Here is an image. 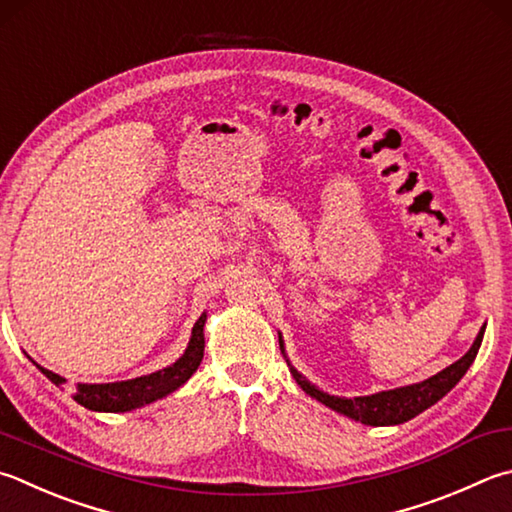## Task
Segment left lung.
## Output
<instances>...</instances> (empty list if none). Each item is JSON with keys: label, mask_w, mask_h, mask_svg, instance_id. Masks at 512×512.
Masks as SVG:
<instances>
[{"label": "left lung", "mask_w": 512, "mask_h": 512, "mask_svg": "<svg viewBox=\"0 0 512 512\" xmlns=\"http://www.w3.org/2000/svg\"><path fill=\"white\" fill-rule=\"evenodd\" d=\"M484 330H486V325L479 330L477 339H475V343H472L470 350L461 356L459 361L448 365L446 370L437 372L435 376H430V379L421 381V383H412V385H406V388H397V390L376 392V394H370V397H354V399L334 397V394L318 390L316 385L307 381L305 376L298 372L289 361H287V365H289V372H292L296 383L305 390V394H310V397H314L316 401H321L323 406L341 412V414H345V417H350L354 421H361V423H365V426H397V423L410 421L417 417V414H421L423 410L435 406L439 399L446 397V394L455 388V385L461 381V376L468 372L472 361H475L481 339H484ZM278 343H281V352L285 354L281 334H278Z\"/></svg>", "instance_id": "8db88e82"}]
</instances>
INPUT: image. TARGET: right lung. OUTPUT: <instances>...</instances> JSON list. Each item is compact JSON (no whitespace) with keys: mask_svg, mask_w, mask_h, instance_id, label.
<instances>
[{"mask_svg":"<svg viewBox=\"0 0 512 512\" xmlns=\"http://www.w3.org/2000/svg\"><path fill=\"white\" fill-rule=\"evenodd\" d=\"M205 321H207V314L202 312V316L194 325V330H191V339L185 354H182L173 365H167V368H162L158 372L144 374V376H138V379H129V381L77 383L73 399L80 403V406L95 412H129L167 397V394H171L173 390H178L182 383H187L191 379V374L198 370L202 354H205V334H202ZM37 370H40L46 379L53 381L55 385L66 383V379H62L60 374L46 370L42 365H37Z\"/></svg>","mask_w":512,"mask_h":512,"instance_id":"add662e5","label":"right lung"}]
</instances>
